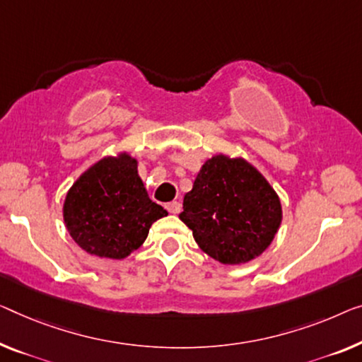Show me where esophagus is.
<instances>
[{
	"instance_id": "obj_1",
	"label": "esophagus",
	"mask_w": 362,
	"mask_h": 362,
	"mask_svg": "<svg viewBox=\"0 0 362 362\" xmlns=\"http://www.w3.org/2000/svg\"><path fill=\"white\" fill-rule=\"evenodd\" d=\"M165 209L170 214H179L180 209H182V204L179 202H170V203L165 204Z\"/></svg>"
}]
</instances>
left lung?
<instances>
[{
  "mask_svg": "<svg viewBox=\"0 0 362 362\" xmlns=\"http://www.w3.org/2000/svg\"><path fill=\"white\" fill-rule=\"evenodd\" d=\"M179 218L206 255L223 265H245L273 242L283 208L255 165L218 153L204 160Z\"/></svg>",
  "mask_w": 362,
  "mask_h": 362,
  "instance_id": "obj_1",
  "label": "left lung"
}]
</instances>
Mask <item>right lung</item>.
Here are the masks:
<instances>
[{"instance_id":"add662e5","label":"right lung","mask_w":362,"mask_h":362,"mask_svg":"<svg viewBox=\"0 0 362 362\" xmlns=\"http://www.w3.org/2000/svg\"><path fill=\"white\" fill-rule=\"evenodd\" d=\"M169 213L149 198L138 159L127 151L105 156L81 174L63 202V221L86 253L123 260Z\"/></svg>"}]
</instances>
